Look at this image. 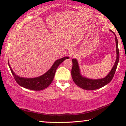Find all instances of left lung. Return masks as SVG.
I'll use <instances>...</instances> for the list:
<instances>
[{
	"label": "left lung",
	"instance_id": "obj_1",
	"mask_svg": "<svg viewBox=\"0 0 126 126\" xmlns=\"http://www.w3.org/2000/svg\"><path fill=\"white\" fill-rule=\"evenodd\" d=\"M113 33L114 34V33ZM116 43L117 52L116 61L115 62L113 67L112 70L110 71L109 74H108L106 77H104L103 78L99 79H88L85 78L84 77H82L80 75L79 68L77 61V59H72L73 65H72L71 71L72 77V79H73L74 82L75 83L78 87H80L81 88L83 89H86V90H95V89H99L102 87L106 86V84L109 83L110 81L112 80L114 77L115 72L116 71L119 58V53L118 47V39H117L116 36Z\"/></svg>",
	"mask_w": 126,
	"mask_h": 126
}]
</instances>
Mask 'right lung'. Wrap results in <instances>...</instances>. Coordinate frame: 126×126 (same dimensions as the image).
Segmentation results:
<instances>
[{"mask_svg":"<svg viewBox=\"0 0 126 126\" xmlns=\"http://www.w3.org/2000/svg\"><path fill=\"white\" fill-rule=\"evenodd\" d=\"M68 58H69V57H65L58 59L55 62L52 67L50 68V69L46 73H44L43 75L33 78L19 77V76H16L13 71L11 67H10L9 61H8V64H9L10 69L15 80L19 86L24 87L25 88L31 89V90L41 91L46 88L52 83L55 75V71H56L59 65L61 63H62L65 59Z\"/></svg>","mask_w":126,"mask_h":126,"instance_id":"obj_1","label":"right lung"}]
</instances>
